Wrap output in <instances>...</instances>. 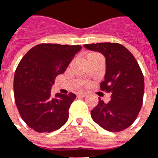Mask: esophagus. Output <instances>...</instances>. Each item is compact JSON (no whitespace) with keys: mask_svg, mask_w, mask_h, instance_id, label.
<instances>
[{"mask_svg":"<svg viewBox=\"0 0 158 158\" xmlns=\"http://www.w3.org/2000/svg\"><path fill=\"white\" fill-rule=\"evenodd\" d=\"M77 96H81V97H85L87 96V93L85 92V91H81V92H78Z\"/></svg>","mask_w":158,"mask_h":158,"instance_id":"1","label":"esophagus"}]
</instances>
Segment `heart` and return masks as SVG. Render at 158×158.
I'll list each match as a JSON object with an SVG mask.
<instances>
[{
  "instance_id": "b5f03b06",
  "label": "heart",
  "mask_w": 158,
  "mask_h": 158,
  "mask_svg": "<svg viewBox=\"0 0 158 158\" xmlns=\"http://www.w3.org/2000/svg\"><path fill=\"white\" fill-rule=\"evenodd\" d=\"M90 54H95V53H90V54H88V55H90Z\"/></svg>"
}]
</instances>
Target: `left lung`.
<instances>
[{
  "label": "left lung",
  "instance_id": "obj_1",
  "mask_svg": "<svg viewBox=\"0 0 158 158\" xmlns=\"http://www.w3.org/2000/svg\"><path fill=\"white\" fill-rule=\"evenodd\" d=\"M90 51L101 52L106 58V74L101 89L110 93L111 100L98 105L90 111L91 118L110 132L127 129L141 110L144 79L135 57L123 45L116 43L85 44Z\"/></svg>",
  "mask_w": 158,
  "mask_h": 158
}]
</instances>
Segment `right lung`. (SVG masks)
<instances>
[{
  "label": "right lung",
  "instance_id": "obj_1",
  "mask_svg": "<svg viewBox=\"0 0 158 158\" xmlns=\"http://www.w3.org/2000/svg\"><path fill=\"white\" fill-rule=\"evenodd\" d=\"M80 45L41 44L22 58L14 77V95L22 119L39 133H51L68 119V110L76 95L57 93L51 89L57 75L64 73Z\"/></svg>",
  "mask_w": 158,
  "mask_h": 158
}]
</instances>
